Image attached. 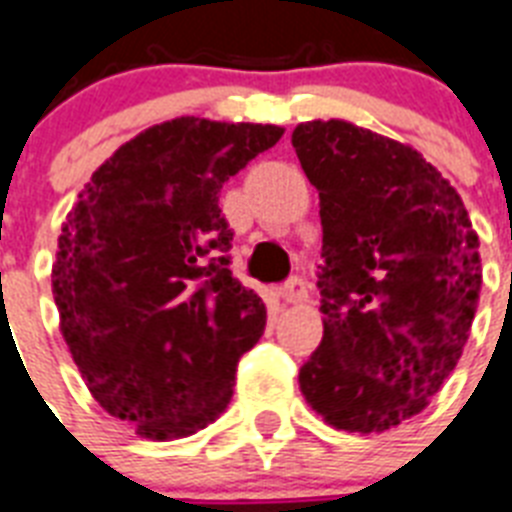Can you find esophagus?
I'll list each match as a JSON object with an SVG mask.
<instances>
[{"mask_svg": "<svg viewBox=\"0 0 512 512\" xmlns=\"http://www.w3.org/2000/svg\"><path fill=\"white\" fill-rule=\"evenodd\" d=\"M281 297L289 302V305H297V302H302V299H307V281L305 278H289L284 284V289H281Z\"/></svg>", "mask_w": 512, "mask_h": 512, "instance_id": "obj_1", "label": "esophagus"}]
</instances>
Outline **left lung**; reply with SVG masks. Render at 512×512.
I'll use <instances>...</instances> for the list:
<instances>
[{
    "label": "left lung",
    "instance_id": "left-lung-1",
    "mask_svg": "<svg viewBox=\"0 0 512 512\" xmlns=\"http://www.w3.org/2000/svg\"><path fill=\"white\" fill-rule=\"evenodd\" d=\"M292 144L323 226V339L299 389L334 429L378 434L455 371L479 307V236L450 181L402 141L310 120Z\"/></svg>",
    "mask_w": 512,
    "mask_h": 512
}]
</instances>
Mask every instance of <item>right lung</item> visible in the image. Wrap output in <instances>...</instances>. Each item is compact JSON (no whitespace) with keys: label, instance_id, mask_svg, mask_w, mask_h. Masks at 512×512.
Segmentation results:
<instances>
[{"label":"right lung","instance_id":"obj_1","mask_svg":"<svg viewBox=\"0 0 512 512\" xmlns=\"http://www.w3.org/2000/svg\"><path fill=\"white\" fill-rule=\"evenodd\" d=\"M281 126L176 118L94 170L52 265L60 331L91 397L147 439H181L231 402L265 305L228 270V178Z\"/></svg>","mask_w":512,"mask_h":512}]
</instances>
